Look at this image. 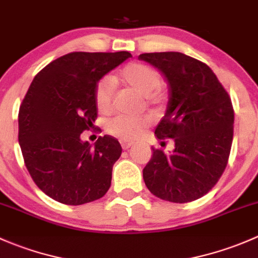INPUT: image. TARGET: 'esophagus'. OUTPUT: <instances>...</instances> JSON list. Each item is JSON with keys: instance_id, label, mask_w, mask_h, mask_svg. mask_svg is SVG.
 Returning a JSON list of instances; mask_svg holds the SVG:
<instances>
[{"instance_id": "1", "label": "esophagus", "mask_w": 258, "mask_h": 258, "mask_svg": "<svg viewBox=\"0 0 258 258\" xmlns=\"http://www.w3.org/2000/svg\"><path fill=\"white\" fill-rule=\"evenodd\" d=\"M121 146H122V148H123V150H128V148L132 146V144H131V142H128V141H121Z\"/></svg>"}]
</instances>
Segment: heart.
<instances>
[{"mask_svg":"<svg viewBox=\"0 0 258 258\" xmlns=\"http://www.w3.org/2000/svg\"><path fill=\"white\" fill-rule=\"evenodd\" d=\"M119 81L145 96L148 106H158L163 101V93L161 91V75L150 64L141 62H131L126 64L118 74ZM113 101V85L110 80L102 79L95 87V103L98 111L102 113L110 112ZM150 117H128L116 116L107 122L106 130L112 136L121 140L132 141L141 136L145 130L150 126Z\"/></svg>","mask_w":258,"mask_h":258,"instance_id":"obj_1","label":"heart"}]
</instances>
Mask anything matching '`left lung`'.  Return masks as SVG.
I'll list each match as a JSON object with an SVG mask.
<instances>
[{
	"instance_id": "8db88e82",
	"label": "left lung",
	"mask_w": 258,
	"mask_h": 258,
	"mask_svg": "<svg viewBox=\"0 0 258 258\" xmlns=\"http://www.w3.org/2000/svg\"><path fill=\"white\" fill-rule=\"evenodd\" d=\"M140 59L161 71L170 87L165 116L155 135L162 145L171 139L175 150L152 147L144 168L151 194L175 204L201 199L222 176L233 139L231 97L204 62L181 52L142 53Z\"/></svg>"
}]
</instances>
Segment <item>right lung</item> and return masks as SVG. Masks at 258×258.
<instances>
[{"instance_id":"right-lung-1","label":"right lung","mask_w":258,"mask_h":258,"mask_svg":"<svg viewBox=\"0 0 258 258\" xmlns=\"http://www.w3.org/2000/svg\"><path fill=\"white\" fill-rule=\"evenodd\" d=\"M128 57L127 51L71 52L31 83L18 111V142L33 182L54 201L79 206L110 188L121 145L105 135L91 147L81 134L97 118V82Z\"/></svg>"}]
</instances>
